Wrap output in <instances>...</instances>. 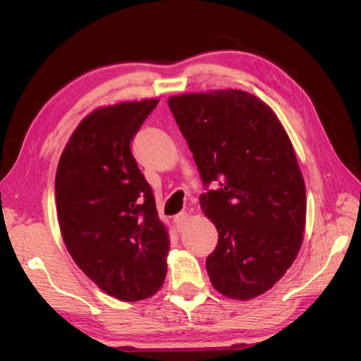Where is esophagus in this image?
<instances>
[{
    "instance_id": "1",
    "label": "esophagus",
    "mask_w": 361,
    "mask_h": 361,
    "mask_svg": "<svg viewBox=\"0 0 361 361\" xmlns=\"http://www.w3.org/2000/svg\"><path fill=\"white\" fill-rule=\"evenodd\" d=\"M188 218H189V215H188L186 212L178 213V215H176V216L173 218V223L176 224V228H181V226L188 221Z\"/></svg>"
}]
</instances>
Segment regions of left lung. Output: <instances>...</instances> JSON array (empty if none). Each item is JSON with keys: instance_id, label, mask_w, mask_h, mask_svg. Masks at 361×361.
<instances>
[{"instance_id": "1", "label": "left lung", "mask_w": 361, "mask_h": 361, "mask_svg": "<svg viewBox=\"0 0 361 361\" xmlns=\"http://www.w3.org/2000/svg\"><path fill=\"white\" fill-rule=\"evenodd\" d=\"M169 106L204 183L200 209L218 231L205 261L210 282L234 299L262 295L302 243L305 185L290 138L243 90L170 97Z\"/></svg>"}]
</instances>
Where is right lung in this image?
Returning a JSON list of instances; mask_svg holds the SVG:
<instances>
[{"mask_svg": "<svg viewBox=\"0 0 361 361\" xmlns=\"http://www.w3.org/2000/svg\"><path fill=\"white\" fill-rule=\"evenodd\" d=\"M159 100L99 108L73 132L59 161L56 204L66 248L90 280L121 301L161 288L169 235L132 140Z\"/></svg>", "mask_w": 361, "mask_h": 361, "instance_id": "obj_1", "label": "right lung"}]
</instances>
